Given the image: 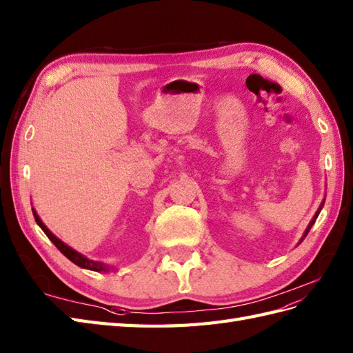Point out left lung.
Listing matches in <instances>:
<instances>
[{
  "label": "left lung",
  "instance_id": "obj_1",
  "mask_svg": "<svg viewBox=\"0 0 353 353\" xmlns=\"http://www.w3.org/2000/svg\"><path fill=\"white\" fill-rule=\"evenodd\" d=\"M322 206H323V203H322V205H321V208H319V210H317V211H316V214H314V217H313V220H312V221H310V225H308V226H307V229H305V232H304V236H303V238H301V241H299V243H303V239H304V238H305V236H307V234H308V230H310V229H312V226H313V225H314V221H316V219H317V216H319V212H321V210H322Z\"/></svg>",
  "mask_w": 353,
  "mask_h": 353
}]
</instances>
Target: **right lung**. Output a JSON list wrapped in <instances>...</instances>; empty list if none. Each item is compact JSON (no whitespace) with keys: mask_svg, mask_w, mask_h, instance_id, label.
Here are the masks:
<instances>
[{"mask_svg":"<svg viewBox=\"0 0 353 353\" xmlns=\"http://www.w3.org/2000/svg\"><path fill=\"white\" fill-rule=\"evenodd\" d=\"M32 214H34V219H36V221H37V225L41 228V230L45 232L46 234V236L50 239V241H52L54 244H55V247L58 248L59 252H61L68 261H72L74 265H77V266H81V268H85V270H91V271H97V272H101V271H109L112 266H109V265H105V263H101V262H97V261H91V259H88V257H85L83 254H81V253H77L76 250H73L72 247H68L67 244H64L61 239L59 238H57L52 232H50L46 226H45V223H43L41 220H40V217L37 216V212H36V210L32 208Z\"/></svg>","mask_w":353,"mask_h":353,"instance_id":"add662e5","label":"right lung"}]
</instances>
